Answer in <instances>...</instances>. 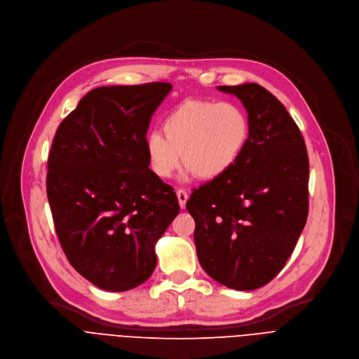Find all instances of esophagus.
Wrapping results in <instances>:
<instances>
[{
	"label": "esophagus",
	"instance_id": "1",
	"mask_svg": "<svg viewBox=\"0 0 359 359\" xmlns=\"http://www.w3.org/2000/svg\"><path fill=\"white\" fill-rule=\"evenodd\" d=\"M176 195H177V199H179V205H180V208L183 209V208H186V202H187V199H189V195H187V192L184 189H179L177 192H176Z\"/></svg>",
	"mask_w": 359,
	"mask_h": 359
}]
</instances>
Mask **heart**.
<instances>
[{
    "instance_id": "b5f03b06",
    "label": "heart",
    "mask_w": 359,
    "mask_h": 359,
    "mask_svg": "<svg viewBox=\"0 0 359 359\" xmlns=\"http://www.w3.org/2000/svg\"><path fill=\"white\" fill-rule=\"evenodd\" d=\"M163 131H154L146 140L149 164L156 176L170 177L183 160L190 173L213 180L228 173L241 157L250 119L236 102L190 100L165 116Z\"/></svg>"
}]
</instances>
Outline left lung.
Here are the masks:
<instances>
[{
    "label": "left lung",
    "instance_id": "8db88e82",
    "mask_svg": "<svg viewBox=\"0 0 359 359\" xmlns=\"http://www.w3.org/2000/svg\"><path fill=\"white\" fill-rule=\"evenodd\" d=\"M244 104L247 146L232 169L195 189L186 202L195 219L201 266L233 290L270 283L292 255L309 213V157L287 109L257 83L218 86Z\"/></svg>",
    "mask_w": 359,
    "mask_h": 359
}]
</instances>
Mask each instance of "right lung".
I'll return each instance as SVG.
<instances>
[{"instance_id":"1","label":"right lung","mask_w":359,"mask_h":359,"mask_svg":"<svg viewBox=\"0 0 359 359\" xmlns=\"http://www.w3.org/2000/svg\"><path fill=\"white\" fill-rule=\"evenodd\" d=\"M170 89H92L53 138L46 189L59 243L72 267L102 290L126 292L151 276L154 244L180 210L146 151L151 115Z\"/></svg>"}]
</instances>
